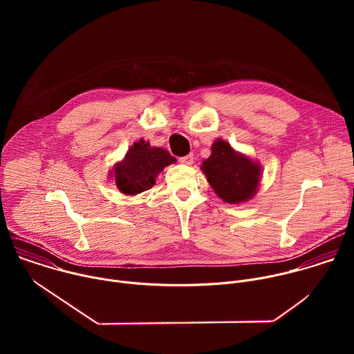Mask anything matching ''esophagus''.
<instances>
[{"label":"esophagus","instance_id":"esophagus-1","mask_svg":"<svg viewBox=\"0 0 354 354\" xmlns=\"http://www.w3.org/2000/svg\"><path fill=\"white\" fill-rule=\"evenodd\" d=\"M179 161H180L182 164H185V165H192V164H193V154H187V156H185V157H180Z\"/></svg>","mask_w":354,"mask_h":354}]
</instances>
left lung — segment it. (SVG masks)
I'll use <instances>...</instances> for the list:
<instances>
[{
	"instance_id": "8db88e82",
	"label": "left lung",
	"mask_w": 354,
	"mask_h": 354,
	"mask_svg": "<svg viewBox=\"0 0 354 354\" xmlns=\"http://www.w3.org/2000/svg\"><path fill=\"white\" fill-rule=\"evenodd\" d=\"M201 171L220 198L230 205H239L257 193L262 167L236 153L225 140L217 138L212 145V156L201 164Z\"/></svg>"
}]
</instances>
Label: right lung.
Returning a JSON list of instances; mask_svg holds the SVG:
<instances>
[{"label": "right lung", "instance_id": "right-lung-1", "mask_svg": "<svg viewBox=\"0 0 354 354\" xmlns=\"http://www.w3.org/2000/svg\"><path fill=\"white\" fill-rule=\"evenodd\" d=\"M175 161L176 158L167 149L151 147L141 138L129 148L124 158L113 167L109 175L122 193L134 196L153 187L158 174Z\"/></svg>", "mask_w": 354, "mask_h": 354}]
</instances>
